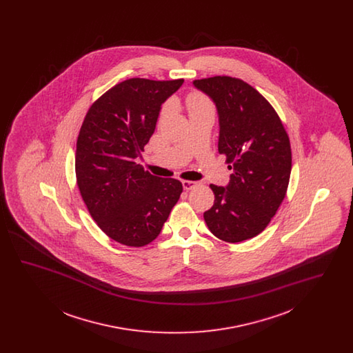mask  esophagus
<instances>
[{"mask_svg":"<svg viewBox=\"0 0 353 353\" xmlns=\"http://www.w3.org/2000/svg\"><path fill=\"white\" fill-rule=\"evenodd\" d=\"M194 186H197L196 181H189V180H184V181H183V188H184L185 190H190V189H193Z\"/></svg>","mask_w":353,"mask_h":353,"instance_id":"34e87169","label":"esophagus"}]
</instances>
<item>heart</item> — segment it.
Wrapping results in <instances>:
<instances>
[{
  "label": "heart",
  "mask_w": 353,
  "mask_h": 353,
  "mask_svg": "<svg viewBox=\"0 0 353 353\" xmlns=\"http://www.w3.org/2000/svg\"><path fill=\"white\" fill-rule=\"evenodd\" d=\"M186 108L189 115H196V114H214V107L213 103L209 101L203 94L199 91H192L186 97ZM168 105H164L161 110L160 117L163 118L167 114Z\"/></svg>",
  "instance_id": "b5f03b06"
}]
</instances>
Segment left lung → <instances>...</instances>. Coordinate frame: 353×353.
Returning <instances> with one entry per match:
<instances>
[{"label":"left lung","mask_w":353,"mask_h":353,"mask_svg":"<svg viewBox=\"0 0 353 353\" xmlns=\"http://www.w3.org/2000/svg\"><path fill=\"white\" fill-rule=\"evenodd\" d=\"M193 84L217 105L219 152L233 170L226 188L210 184L214 203L203 219L225 242L250 239L285 200L292 167L288 134L269 101L242 79L217 75Z\"/></svg>","instance_id":"8db88e82"}]
</instances>
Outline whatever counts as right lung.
<instances>
[{
    "label": "right lung",
    "instance_id": "obj_1",
    "mask_svg": "<svg viewBox=\"0 0 353 353\" xmlns=\"http://www.w3.org/2000/svg\"><path fill=\"white\" fill-rule=\"evenodd\" d=\"M184 79L131 78L91 104L77 140L75 174L92 219L111 239L131 248L160 234L183 193L174 179L136 163L156 128L161 104Z\"/></svg>",
    "mask_w": 353,
    "mask_h": 353
}]
</instances>
